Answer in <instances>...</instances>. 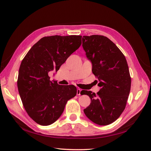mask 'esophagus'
Returning a JSON list of instances; mask_svg holds the SVG:
<instances>
[{"instance_id": "esophagus-1", "label": "esophagus", "mask_w": 151, "mask_h": 151, "mask_svg": "<svg viewBox=\"0 0 151 151\" xmlns=\"http://www.w3.org/2000/svg\"><path fill=\"white\" fill-rule=\"evenodd\" d=\"M80 94H81V89H77V90H76V94H77V95H80Z\"/></svg>"}]
</instances>
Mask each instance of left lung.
Instances as JSON below:
<instances>
[{
  "mask_svg": "<svg viewBox=\"0 0 151 151\" xmlns=\"http://www.w3.org/2000/svg\"><path fill=\"white\" fill-rule=\"evenodd\" d=\"M82 47L100 87L96 94L82 91V95L87 94L91 99L83 112L94 124H111L125 109L130 93L131 78L127 60L115 44L102 35L83 36Z\"/></svg>",
  "mask_w": 151,
  "mask_h": 151,
  "instance_id": "1",
  "label": "left lung"
}]
</instances>
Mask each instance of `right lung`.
<instances>
[{"instance_id":"right-lung-1","label":"right lung","mask_w":151,"mask_h":151,"mask_svg":"<svg viewBox=\"0 0 151 151\" xmlns=\"http://www.w3.org/2000/svg\"><path fill=\"white\" fill-rule=\"evenodd\" d=\"M82 44V36L54 35L42 38L22 60L17 86L28 115L41 125L53 124L62 115L68 100L76 94L73 85L60 86L48 73L60 66Z\"/></svg>"}]
</instances>
